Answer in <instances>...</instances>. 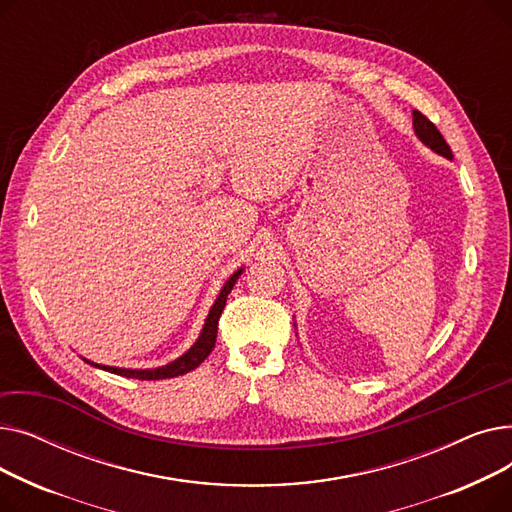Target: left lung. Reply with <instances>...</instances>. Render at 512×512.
Here are the masks:
<instances>
[{
	"mask_svg": "<svg viewBox=\"0 0 512 512\" xmlns=\"http://www.w3.org/2000/svg\"><path fill=\"white\" fill-rule=\"evenodd\" d=\"M413 128L415 134L419 137V141L423 145H427L432 151H436L438 155H444L446 159H452V151L448 147V143L444 141V137L440 134V130L436 128L434 122H429L421 112H413Z\"/></svg>",
	"mask_w": 512,
	"mask_h": 512,
	"instance_id": "1",
	"label": "left lung"
}]
</instances>
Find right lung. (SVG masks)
Wrapping results in <instances>:
<instances>
[{"mask_svg":"<svg viewBox=\"0 0 512 512\" xmlns=\"http://www.w3.org/2000/svg\"><path fill=\"white\" fill-rule=\"evenodd\" d=\"M242 274V267L238 272H234L230 278H228V282L224 284V288L220 290V294H218V299H215V303H213V307L209 309V315H207V319H205V326H203V330H201V336L197 338V342L188 348V351L182 355V357H178L176 361H172V363H168V365H164V367H155V369H122V367H110V365H97V363H91V361H87V363H91L93 367H99V369H103V371H110V373H116V375H124V378H134V380H166V378H176V375H184V373H188V371H193L195 367H199L205 359H207V355L213 351V346H215V338H218V321H220V315H222V311H224V307H226V299H228V294H230V290L234 288V284H236V280H238V276Z\"/></svg>","mask_w":512,"mask_h":512,"instance_id":"1","label":"right lung"}]
</instances>
